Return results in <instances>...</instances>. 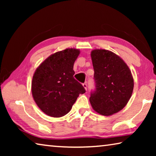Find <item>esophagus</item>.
I'll return each instance as SVG.
<instances>
[{"instance_id": "obj_1", "label": "esophagus", "mask_w": 156, "mask_h": 156, "mask_svg": "<svg viewBox=\"0 0 156 156\" xmlns=\"http://www.w3.org/2000/svg\"><path fill=\"white\" fill-rule=\"evenodd\" d=\"M83 87L84 88V89H85V90L87 91V83L83 84Z\"/></svg>"}]
</instances>
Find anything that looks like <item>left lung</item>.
Returning <instances> with one entry per match:
<instances>
[{
    "mask_svg": "<svg viewBox=\"0 0 156 156\" xmlns=\"http://www.w3.org/2000/svg\"><path fill=\"white\" fill-rule=\"evenodd\" d=\"M96 91L89 101L95 112L111 115L122 110L128 103L133 90V78L127 65L109 50H92Z\"/></svg>",
    "mask_w": 156,
    "mask_h": 156,
    "instance_id": "1",
    "label": "left lung"
}]
</instances>
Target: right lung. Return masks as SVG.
Returning a JSON list of instances; mask_svg holds the SVG:
<instances>
[{
    "label": "right lung",
    "mask_w": 156,
    "mask_h": 156,
    "mask_svg": "<svg viewBox=\"0 0 156 156\" xmlns=\"http://www.w3.org/2000/svg\"><path fill=\"white\" fill-rule=\"evenodd\" d=\"M80 50L68 48L46 58L34 73L31 94L34 101L47 115L60 118L72 109L79 94L85 93L73 78V64Z\"/></svg>",
    "instance_id": "1"
}]
</instances>
